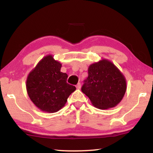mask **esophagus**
Wrapping results in <instances>:
<instances>
[{
	"label": "esophagus",
	"instance_id": "esophagus-1",
	"mask_svg": "<svg viewBox=\"0 0 153 153\" xmlns=\"http://www.w3.org/2000/svg\"><path fill=\"white\" fill-rule=\"evenodd\" d=\"M76 88H77V89H80V88H81V84H80V83H78V84H77Z\"/></svg>",
	"mask_w": 153,
	"mask_h": 153
}]
</instances>
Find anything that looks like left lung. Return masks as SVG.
<instances>
[{
    "mask_svg": "<svg viewBox=\"0 0 153 153\" xmlns=\"http://www.w3.org/2000/svg\"><path fill=\"white\" fill-rule=\"evenodd\" d=\"M82 91L99 109L115 107L125 95L126 79L115 64L106 59L90 65Z\"/></svg>",
    "mask_w": 153,
    "mask_h": 153,
    "instance_id": "left-lung-1",
    "label": "left lung"
}]
</instances>
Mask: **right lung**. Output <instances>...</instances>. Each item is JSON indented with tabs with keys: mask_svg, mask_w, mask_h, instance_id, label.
<instances>
[{
	"mask_svg": "<svg viewBox=\"0 0 153 153\" xmlns=\"http://www.w3.org/2000/svg\"><path fill=\"white\" fill-rule=\"evenodd\" d=\"M62 64L52 55L41 59L27 77L26 90L30 100L44 112L61 109L76 88L67 84V74L61 71Z\"/></svg>",
	"mask_w": 153,
	"mask_h": 153,
	"instance_id": "obj_1",
	"label": "right lung"
}]
</instances>
